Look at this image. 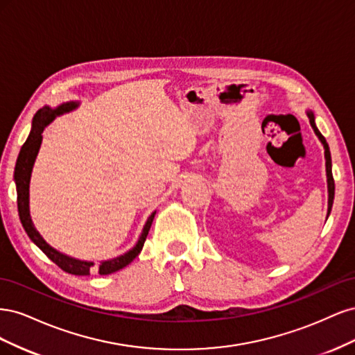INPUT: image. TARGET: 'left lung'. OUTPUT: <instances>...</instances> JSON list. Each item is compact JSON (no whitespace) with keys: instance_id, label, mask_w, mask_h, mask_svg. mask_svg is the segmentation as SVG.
Here are the masks:
<instances>
[{"instance_id":"obj_1","label":"left lung","mask_w":355,"mask_h":355,"mask_svg":"<svg viewBox=\"0 0 355 355\" xmlns=\"http://www.w3.org/2000/svg\"><path fill=\"white\" fill-rule=\"evenodd\" d=\"M306 115L309 118V124L311 127H313L314 133L317 135V137L320 139L321 145H323L324 148V158H326V176H327V192H329V200H327V218L329 214L331 211V206H333V198H335V180H333V175H331V157H330V149H329V145L326 142L324 136L320 133V130L315 125V116H314V112L313 111H306ZM326 218V220H327Z\"/></svg>"}]
</instances>
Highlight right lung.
Returning <instances> with one entry per match:
<instances>
[{"instance_id":"add662e5","label":"right lung","mask_w":355,"mask_h":355,"mask_svg":"<svg viewBox=\"0 0 355 355\" xmlns=\"http://www.w3.org/2000/svg\"><path fill=\"white\" fill-rule=\"evenodd\" d=\"M78 106H80V102L71 101V102H65V103L56 106V108H50V106L46 105V106H42L41 110L37 111V114L34 115V120H32L31 133L26 139V142L24 144L22 149H20L17 161H16L15 184H16V191H17L19 218H20L22 227L26 231L31 241L34 243L40 250H42V253H44L50 261L55 262L65 272L73 274V275H90V272L93 271L94 262L75 259V257H71L65 253H60L59 250L55 249V247H51L44 239L41 237V234L34 227V223H32V219H31V213H29V182H31L32 167H34L35 158L38 155L40 146L42 142V132H44V128L53 120H55L56 116L77 110ZM155 213L157 211H153L151 216L148 218L146 223L144 225L141 237H139L133 249L125 252L124 254L112 257V259L101 261L99 266L96 268V271H98L101 275H108V274L123 270L124 266L133 262L135 257L142 250V247L146 240V235L149 232V228H151L153 220L155 218Z\"/></svg>"}]
</instances>
